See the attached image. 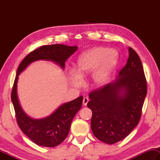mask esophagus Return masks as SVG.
Masks as SVG:
<instances>
[{
    "label": "esophagus",
    "instance_id": "esophagus-1",
    "mask_svg": "<svg viewBox=\"0 0 160 160\" xmlns=\"http://www.w3.org/2000/svg\"><path fill=\"white\" fill-rule=\"evenodd\" d=\"M89 102V99L88 98V97H84L83 99V101H82V104L83 106H86L87 104H88Z\"/></svg>",
    "mask_w": 160,
    "mask_h": 160
}]
</instances>
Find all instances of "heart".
<instances>
[{"label":"heart","mask_w":160,"mask_h":160,"mask_svg":"<svg viewBox=\"0 0 160 160\" xmlns=\"http://www.w3.org/2000/svg\"><path fill=\"white\" fill-rule=\"evenodd\" d=\"M118 60V54L114 50L107 48L94 47L83 52L78 58L75 73L70 75L72 85L78 88L82 84V80L94 71L91 78V85L100 87L108 80Z\"/></svg>","instance_id":"obj_1"}]
</instances>
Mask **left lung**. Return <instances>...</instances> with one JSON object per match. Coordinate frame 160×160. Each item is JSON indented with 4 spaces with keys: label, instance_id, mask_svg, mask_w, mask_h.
I'll list each match as a JSON object with an SVG mask.
<instances>
[{
    "label": "left lung",
    "instance_id": "left-lung-1",
    "mask_svg": "<svg viewBox=\"0 0 160 160\" xmlns=\"http://www.w3.org/2000/svg\"><path fill=\"white\" fill-rule=\"evenodd\" d=\"M126 65L113 82L91 92V128L97 139L114 144L138 124L147 95V82L139 56L128 48Z\"/></svg>",
    "mask_w": 160,
    "mask_h": 160
}]
</instances>
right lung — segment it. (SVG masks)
I'll list each match as a JSON object with an SVG mask.
<instances>
[{
    "label": "right lung",
    "mask_w": 160,
    "mask_h": 160,
    "mask_svg": "<svg viewBox=\"0 0 160 160\" xmlns=\"http://www.w3.org/2000/svg\"><path fill=\"white\" fill-rule=\"evenodd\" d=\"M78 49V47L63 44L42 46L29 53L19 66L11 93V99L15 112L17 123L21 131L37 145L53 148L66 138L72 121L82 107L83 97L61 105L47 117L34 119L24 112L17 93L18 75L29 64L39 60L51 61L64 69L65 62Z\"/></svg>",
    "instance_id": "1"
}]
</instances>
